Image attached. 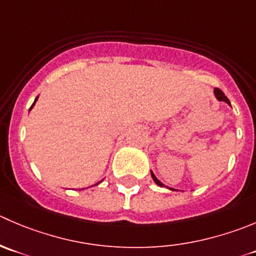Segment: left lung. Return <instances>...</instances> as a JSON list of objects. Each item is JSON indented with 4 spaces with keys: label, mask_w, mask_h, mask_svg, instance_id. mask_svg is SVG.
Returning <instances> with one entry per match:
<instances>
[{
    "label": "left lung",
    "mask_w": 256,
    "mask_h": 256,
    "mask_svg": "<svg viewBox=\"0 0 256 256\" xmlns=\"http://www.w3.org/2000/svg\"><path fill=\"white\" fill-rule=\"evenodd\" d=\"M214 95H215V98H216L218 100H219V101H224V102L229 104V105H230V101H229V98H228L226 96H225V94L222 92V91L220 90V88H215V90H214ZM151 178H152V180L155 181V182L158 184V186H161V188H162V186H165V185H164L162 182H161L160 180H158V178H156L155 175H154V172H152V171H151Z\"/></svg>",
    "instance_id": "8db88e82"
}]
</instances>
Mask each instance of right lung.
I'll list each match as a JSON object with an SVG mask.
<instances>
[{
    "label": "right lung",
    "mask_w": 256,
    "mask_h": 256,
    "mask_svg": "<svg viewBox=\"0 0 256 256\" xmlns=\"http://www.w3.org/2000/svg\"><path fill=\"white\" fill-rule=\"evenodd\" d=\"M37 98H38V96H37V98H34V104H32V105H31V108H30V110H32V108H34V104H36V101H37ZM98 184H96V185H98Z\"/></svg>",
    "instance_id": "obj_1"
}]
</instances>
